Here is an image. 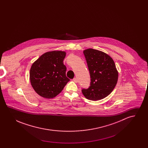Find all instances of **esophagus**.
I'll return each mask as SVG.
<instances>
[{
	"label": "esophagus",
	"mask_w": 148,
	"mask_h": 148,
	"mask_svg": "<svg viewBox=\"0 0 148 148\" xmlns=\"http://www.w3.org/2000/svg\"><path fill=\"white\" fill-rule=\"evenodd\" d=\"M73 80V82H75V83H77V78H74Z\"/></svg>",
	"instance_id": "esophagus-1"
}]
</instances>
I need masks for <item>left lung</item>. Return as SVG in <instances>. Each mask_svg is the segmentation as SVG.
Segmentation results:
<instances>
[{
    "label": "left lung",
    "mask_w": 148,
    "mask_h": 148,
    "mask_svg": "<svg viewBox=\"0 0 148 148\" xmlns=\"http://www.w3.org/2000/svg\"><path fill=\"white\" fill-rule=\"evenodd\" d=\"M91 78L90 86L82 92L89 100L96 101L109 95L116 86L118 72L113 59L101 51L88 49L83 51Z\"/></svg>",
    "instance_id": "left-lung-1"
}]
</instances>
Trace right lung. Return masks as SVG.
I'll use <instances>...</instances> for the list:
<instances>
[{
	"mask_svg": "<svg viewBox=\"0 0 148 148\" xmlns=\"http://www.w3.org/2000/svg\"><path fill=\"white\" fill-rule=\"evenodd\" d=\"M65 51L45 53L35 61L30 70V83L35 92L43 98H53L63 89L70 79L66 76L63 60Z\"/></svg>",
	"mask_w": 148,
	"mask_h": 148,
	"instance_id": "add662e5",
	"label": "right lung"
}]
</instances>
